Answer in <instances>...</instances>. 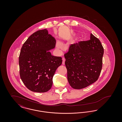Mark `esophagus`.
<instances>
[{"label":"esophagus","instance_id":"34e87169","mask_svg":"<svg viewBox=\"0 0 122 122\" xmlns=\"http://www.w3.org/2000/svg\"><path fill=\"white\" fill-rule=\"evenodd\" d=\"M62 60H63V61H62V64H63V65H64V64H65V59L63 58H62Z\"/></svg>","mask_w":122,"mask_h":122}]
</instances>
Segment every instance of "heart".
Here are the masks:
<instances>
[{
	"instance_id": "1",
	"label": "heart",
	"mask_w": 122,
	"mask_h": 122,
	"mask_svg": "<svg viewBox=\"0 0 122 122\" xmlns=\"http://www.w3.org/2000/svg\"><path fill=\"white\" fill-rule=\"evenodd\" d=\"M56 47L58 48V49H62V48H63V46H62V45L60 43H57V44H56Z\"/></svg>"
}]
</instances>
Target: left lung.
Here are the masks:
<instances>
[{"label":"left lung","instance_id":"1","mask_svg":"<svg viewBox=\"0 0 122 122\" xmlns=\"http://www.w3.org/2000/svg\"><path fill=\"white\" fill-rule=\"evenodd\" d=\"M104 49L97 38L91 34L90 40L72 44L64 54L67 78L75 89L88 86L97 81L102 66Z\"/></svg>","mask_w":122,"mask_h":122}]
</instances>
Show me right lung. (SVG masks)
I'll use <instances>...</instances> for the list:
<instances>
[{"mask_svg": "<svg viewBox=\"0 0 122 122\" xmlns=\"http://www.w3.org/2000/svg\"><path fill=\"white\" fill-rule=\"evenodd\" d=\"M55 45V38L46 29L35 32L24 43L19 58L20 75L30 91L46 92L51 88L53 76L62 63L61 57L49 51Z\"/></svg>", "mask_w": 122, "mask_h": 122, "instance_id": "1", "label": "right lung"}]
</instances>
